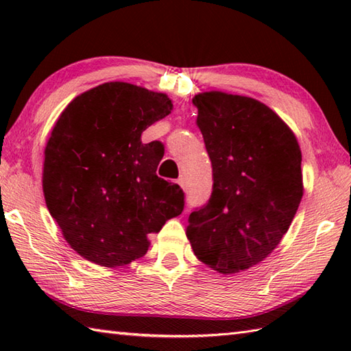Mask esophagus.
Listing matches in <instances>:
<instances>
[{
    "label": "esophagus",
    "instance_id": "1",
    "mask_svg": "<svg viewBox=\"0 0 351 351\" xmlns=\"http://www.w3.org/2000/svg\"><path fill=\"white\" fill-rule=\"evenodd\" d=\"M178 184H180L182 189H185V180H184V178H180V180H178Z\"/></svg>",
    "mask_w": 351,
    "mask_h": 351
}]
</instances>
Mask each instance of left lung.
<instances>
[{
    "label": "left lung",
    "mask_w": 351,
    "mask_h": 351,
    "mask_svg": "<svg viewBox=\"0 0 351 351\" xmlns=\"http://www.w3.org/2000/svg\"><path fill=\"white\" fill-rule=\"evenodd\" d=\"M213 166V195L185 228L193 252L220 274L259 264L287 234L303 196L302 151L293 130L258 99L195 95Z\"/></svg>",
    "instance_id": "obj_1"
}]
</instances>
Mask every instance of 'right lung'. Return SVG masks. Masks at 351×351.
Instances as JSON below:
<instances>
[{"mask_svg": "<svg viewBox=\"0 0 351 351\" xmlns=\"http://www.w3.org/2000/svg\"><path fill=\"white\" fill-rule=\"evenodd\" d=\"M171 110L166 93L110 81L75 96L58 116L42 189L80 256L108 268L130 264L146 255L149 234L182 213L180 185L156 176L161 143H141V132Z\"/></svg>", "mask_w": 351, "mask_h": 351, "instance_id": "1", "label": "right lung"}]
</instances>
